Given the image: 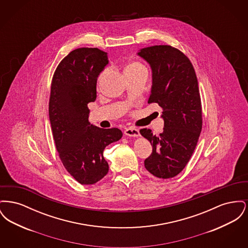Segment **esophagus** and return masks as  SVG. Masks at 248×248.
<instances>
[{
  "mask_svg": "<svg viewBox=\"0 0 248 248\" xmlns=\"http://www.w3.org/2000/svg\"><path fill=\"white\" fill-rule=\"evenodd\" d=\"M124 135H126L128 137L138 138V137H140V130L134 128V127H128L124 130Z\"/></svg>",
  "mask_w": 248,
  "mask_h": 248,
  "instance_id": "obj_1",
  "label": "esophagus"
}]
</instances>
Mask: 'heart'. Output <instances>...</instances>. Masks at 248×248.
Here are the masks:
<instances>
[{
    "label": "heart",
    "mask_w": 248,
    "mask_h": 248,
    "mask_svg": "<svg viewBox=\"0 0 248 248\" xmlns=\"http://www.w3.org/2000/svg\"><path fill=\"white\" fill-rule=\"evenodd\" d=\"M124 72L126 77H129V76L139 75L140 73H148V71H147V68L142 64L141 62H140L138 60H133V61H130L129 63H127L124 66ZM107 73H108V71L105 70L99 74V76L97 78V82H96L97 85H99L100 83H102V81L106 77Z\"/></svg>",
    "instance_id": "1"
}]
</instances>
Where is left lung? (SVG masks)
<instances>
[{"label": "left lung", "mask_w": 248, "mask_h": 248, "mask_svg": "<svg viewBox=\"0 0 248 248\" xmlns=\"http://www.w3.org/2000/svg\"><path fill=\"white\" fill-rule=\"evenodd\" d=\"M138 56L152 69L153 85L149 103L163 108L165 127L155 135L140 130L151 142L153 154L144 162L155 177L170 178L178 175L193 154L202 130V107L198 81L189 59L177 48L154 46L142 48Z\"/></svg>", "instance_id": "left-lung-1"}]
</instances>
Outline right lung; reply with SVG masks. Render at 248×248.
<instances>
[{
  "label": "right lung",
  "mask_w": 248,
  "mask_h": 248,
  "mask_svg": "<svg viewBox=\"0 0 248 248\" xmlns=\"http://www.w3.org/2000/svg\"><path fill=\"white\" fill-rule=\"evenodd\" d=\"M108 64L106 52L78 48L59 63L54 73L49 120L61 162L79 183L92 185L108 172L103 151L118 141V128L103 129L90 124L87 104L96 98V82Z\"/></svg>",
  "instance_id": "obj_1"
}]
</instances>
